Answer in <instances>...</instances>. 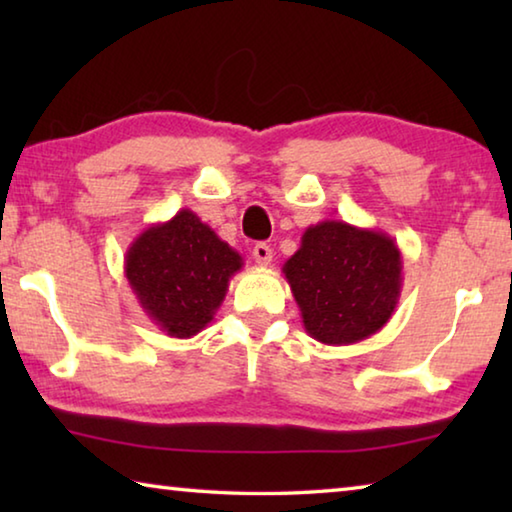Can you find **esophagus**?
Masks as SVG:
<instances>
[{
  "mask_svg": "<svg viewBox=\"0 0 512 512\" xmlns=\"http://www.w3.org/2000/svg\"><path fill=\"white\" fill-rule=\"evenodd\" d=\"M253 257H255V262L259 266H268V264L273 262V250H271V246H268V244H257L253 248Z\"/></svg>",
  "mask_w": 512,
  "mask_h": 512,
  "instance_id": "obj_1",
  "label": "esophagus"
}]
</instances>
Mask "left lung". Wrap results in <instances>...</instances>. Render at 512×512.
Returning <instances> with one entry per match:
<instances>
[{
  "label": "left lung",
  "mask_w": 512,
  "mask_h": 512,
  "mask_svg": "<svg viewBox=\"0 0 512 512\" xmlns=\"http://www.w3.org/2000/svg\"><path fill=\"white\" fill-rule=\"evenodd\" d=\"M282 273L311 339L352 345L393 316L402 291V253L381 230L320 221L305 230Z\"/></svg>",
  "instance_id": "obj_1"
}]
</instances>
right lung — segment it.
<instances>
[{
	"mask_svg": "<svg viewBox=\"0 0 512 512\" xmlns=\"http://www.w3.org/2000/svg\"><path fill=\"white\" fill-rule=\"evenodd\" d=\"M241 266L237 250L187 207L142 230L124 257L144 314L173 339H192L212 323Z\"/></svg>",
	"mask_w": 512,
	"mask_h": 512,
	"instance_id": "add662e5",
	"label": "right lung"
}]
</instances>
